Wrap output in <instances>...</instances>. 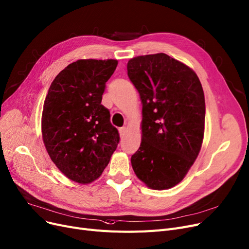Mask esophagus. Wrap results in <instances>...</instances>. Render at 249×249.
Masks as SVG:
<instances>
[{
	"mask_svg": "<svg viewBox=\"0 0 249 249\" xmlns=\"http://www.w3.org/2000/svg\"><path fill=\"white\" fill-rule=\"evenodd\" d=\"M125 132H126V128L125 127H121V128H119V135H121V137H124L125 135Z\"/></svg>",
	"mask_w": 249,
	"mask_h": 249,
	"instance_id": "34e87169",
	"label": "esophagus"
}]
</instances>
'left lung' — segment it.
Wrapping results in <instances>:
<instances>
[{
    "label": "left lung",
    "instance_id": "left-lung-1",
    "mask_svg": "<svg viewBox=\"0 0 249 249\" xmlns=\"http://www.w3.org/2000/svg\"><path fill=\"white\" fill-rule=\"evenodd\" d=\"M127 75L142 102V142L132 155L136 176L153 190L180 183L204 136L201 83L186 64L163 53L132 58Z\"/></svg>",
    "mask_w": 249,
    "mask_h": 249
}]
</instances>
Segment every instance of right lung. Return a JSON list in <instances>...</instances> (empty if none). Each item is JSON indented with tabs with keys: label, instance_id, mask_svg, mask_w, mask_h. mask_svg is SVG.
I'll list each match as a JSON object with an SVG mask.
<instances>
[{
	"label": "right lung",
	"instance_id": "right-lung-1",
	"mask_svg": "<svg viewBox=\"0 0 249 249\" xmlns=\"http://www.w3.org/2000/svg\"><path fill=\"white\" fill-rule=\"evenodd\" d=\"M117 60L81 59L54 78L46 96L42 136L52 161L69 180L90 184L100 177L119 142L102 104Z\"/></svg>",
	"mask_w": 249,
	"mask_h": 249
}]
</instances>
